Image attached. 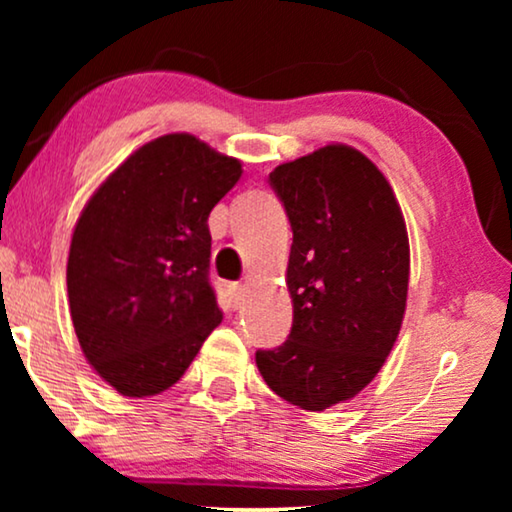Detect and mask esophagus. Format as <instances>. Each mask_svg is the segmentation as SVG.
Masks as SVG:
<instances>
[{"label": "esophagus", "mask_w": 512, "mask_h": 512, "mask_svg": "<svg viewBox=\"0 0 512 512\" xmlns=\"http://www.w3.org/2000/svg\"><path fill=\"white\" fill-rule=\"evenodd\" d=\"M244 293H247V289H244L242 284L230 286V300H233L235 307H240L244 303Z\"/></svg>", "instance_id": "34e87169"}]
</instances>
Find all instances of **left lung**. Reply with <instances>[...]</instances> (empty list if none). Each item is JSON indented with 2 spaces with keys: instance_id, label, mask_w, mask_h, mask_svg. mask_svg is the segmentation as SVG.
<instances>
[{
  "instance_id": "left-lung-1",
  "label": "left lung",
  "mask_w": 512,
  "mask_h": 512,
  "mask_svg": "<svg viewBox=\"0 0 512 512\" xmlns=\"http://www.w3.org/2000/svg\"><path fill=\"white\" fill-rule=\"evenodd\" d=\"M270 186L293 230V326L284 345L258 349L256 366L284 401L321 412L373 382L394 347L408 300V230L389 181L352 146L279 165Z\"/></svg>"
}]
</instances>
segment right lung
Returning <instances> with one entry per match:
<instances>
[{"label": "right lung", "instance_id": "add662e5", "mask_svg": "<svg viewBox=\"0 0 512 512\" xmlns=\"http://www.w3.org/2000/svg\"><path fill=\"white\" fill-rule=\"evenodd\" d=\"M240 177V160L174 132L132 153L83 207L69 312L88 363L118 394L170 389L221 324L207 219Z\"/></svg>", "mask_w": 512, "mask_h": 512}]
</instances>
